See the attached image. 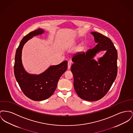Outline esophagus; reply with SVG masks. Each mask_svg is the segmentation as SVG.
<instances>
[{"instance_id":"obj_1","label":"esophagus","mask_w":133,"mask_h":133,"mask_svg":"<svg viewBox=\"0 0 133 133\" xmlns=\"http://www.w3.org/2000/svg\"><path fill=\"white\" fill-rule=\"evenodd\" d=\"M71 66V62L68 61V69H70Z\"/></svg>"}]
</instances>
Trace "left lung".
<instances>
[{
	"label": "left lung",
	"instance_id": "obj_1",
	"mask_svg": "<svg viewBox=\"0 0 133 133\" xmlns=\"http://www.w3.org/2000/svg\"><path fill=\"white\" fill-rule=\"evenodd\" d=\"M96 46L86 53L74 56L71 70L74 77V87L78 96L87 101H96L109 91L117 75V51L109 38L97 32L90 33ZM105 50L98 61L96 54Z\"/></svg>",
	"mask_w": 133,
	"mask_h": 133
}]
</instances>
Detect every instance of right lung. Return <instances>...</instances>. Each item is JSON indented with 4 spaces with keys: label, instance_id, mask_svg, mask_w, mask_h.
<instances>
[{
    "label": "right lung",
    "instance_id": "right-lung-1",
    "mask_svg": "<svg viewBox=\"0 0 133 133\" xmlns=\"http://www.w3.org/2000/svg\"><path fill=\"white\" fill-rule=\"evenodd\" d=\"M44 32L43 29H39L24 36L16 50L15 56L14 73L16 80L24 95L35 101H44L52 96L59 78L67 69V61L51 66L38 75L29 74L24 69L22 61L24 45L34 36L42 35Z\"/></svg>",
    "mask_w": 133,
    "mask_h": 133
}]
</instances>
